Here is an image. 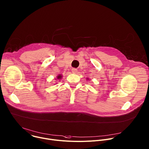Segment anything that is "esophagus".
<instances>
[{
	"instance_id": "esophagus-1",
	"label": "esophagus",
	"mask_w": 149,
	"mask_h": 149,
	"mask_svg": "<svg viewBox=\"0 0 149 149\" xmlns=\"http://www.w3.org/2000/svg\"><path fill=\"white\" fill-rule=\"evenodd\" d=\"M77 71H78V70H77V68H72V72L74 73V74L77 73Z\"/></svg>"
}]
</instances>
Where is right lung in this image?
<instances>
[{"label":"right lung","mask_w":149,"mask_h":149,"mask_svg":"<svg viewBox=\"0 0 149 149\" xmlns=\"http://www.w3.org/2000/svg\"><path fill=\"white\" fill-rule=\"evenodd\" d=\"M61 77H62V76H61V75H58V76L57 77V78H58V79H61Z\"/></svg>","instance_id":"right-lung-1"}]
</instances>
